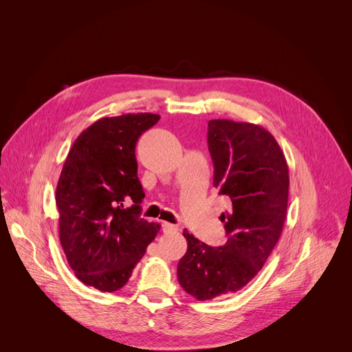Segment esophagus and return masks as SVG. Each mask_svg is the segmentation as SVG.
I'll return each instance as SVG.
<instances>
[{
    "label": "esophagus",
    "instance_id": "esophagus-1",
    "mask_svg": "<svg viewBox=\"0 0 352 352\" xmlns=\"http://www.w3.org/2000/svg\"><path fill=\"white\" fill-rule=\"evenodd\" d=\"M178 230H179V229H178L177 225H173V223H167V221L163 223V232H164V233H175V232H178Z\"/></svg>",
    "mask_w": 352,
    "mask_h": 352
}]
</instances>
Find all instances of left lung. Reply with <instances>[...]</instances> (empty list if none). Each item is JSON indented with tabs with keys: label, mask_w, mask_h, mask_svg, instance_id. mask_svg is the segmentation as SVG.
Here are the masks:
<instances>
[{
	"label": "left lung",
	"mask_w": 352,
	"mask_h": 352,
	"mask_svg": "<svg viewBox=\"0 0 352 352\" xmlns=\"http://www.w3.org/2000/svg\"><path fill=\"white\" fill-rule=\"evenodd\" d=\"M208 147L213 186L229 205L220 216L228 241L210 247L184 230L188 248L178 282L198 300L232 295L260 272L280 237L289 192L285 155L264 127L209 120Z\"/></svg>",
	"instance_id": "1"
}]
</instances>
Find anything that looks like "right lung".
<instances>
[{"label": "right lung", "mask_w": 352, "mask_h": 352, "mask_svg": "<svg viewBox=\"0 0 352 352\" xmlns=\"http://www.w3.org/2000/svg\"><path fill=\"white\" fill-rule=\"evenodd\" d=\"M158 119L102 118L77 138L63 166L56 189L60 243L76 276L98 291L126 285L160 229L140 217L144 192L135 154Z\"/></svg>", "instance_id": "obj_1"}]
</instances>
